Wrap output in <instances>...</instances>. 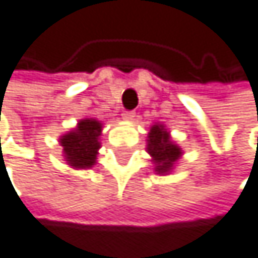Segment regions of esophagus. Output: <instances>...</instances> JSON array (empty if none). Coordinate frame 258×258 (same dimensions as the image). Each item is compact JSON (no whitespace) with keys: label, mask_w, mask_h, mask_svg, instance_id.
<instances>
[{"label":"esophagus","mask_w":258,"mask_h":258,"mask_svg":"<svg viewBox=\"0 0 258 258\" xmlns=\"http://www.w3.org/2000/svg\"><path fill=\"white\" fill-rule=\"evenodd\" d=\"M122 116H123V119H126V120H132V119H135L136 113H135L133 110H126V111L122 113Z\"/></svg>","instance_id":"obj_1"}]
</instances>
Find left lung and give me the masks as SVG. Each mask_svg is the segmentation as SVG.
Segmentation results:
<instances>
[{
    "label": "left lung",
    "mask_w": 258,
    "mask_h": 258,
    "mask_svg": "<svg viewBox=\"0 0 258 258\" xmlns=\"http://www.w3.org/2000/svg\"><path fill=\"white\" fill-rule=\"evenodd\" d=\"M148 153L153 156V161L156 164L155 170L158 173H167L173 164L178 161L181 156L179 147L175 145L168 133L164 130L162 125H153L150 133H148V147H147Z\"/></svg>",
    "instance_id": "8db88e82"
}]
</instances>
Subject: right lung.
Segmentation results:
<instances>
[{
    "mask_svg": "<svg viewBox=\"0 0 258 258\" xmlns=\"http://www.w3.org/2000/svg\"><path fill=\"white\" fill-rule=\"evenodd\" d=\"M102 125L94 119L79 122L74 132L61 136L60 144L64 152V159L76 168H88L96 164L97 150L100 147L99 136Z\"/></svg>",
    "mask_w": 258,
    "mask_h": 258,
    "instance_id": "right-lung-1",
    "label": "right lung"
}]
</instances>
